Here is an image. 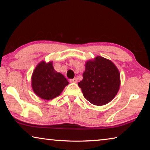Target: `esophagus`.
Wrapping results in <instances>:
<instances>
[{"mask_svg": "<svg viewBox=\"0 0 150 150\" xmlns=\"http://www.w3.org/2000/svg\"><path fill=\"white\" fill-rule=\"evenodd\" d=\"M69 81L71 83H77V79L74 78V79H70Z\"/></svg>", "mask_w": 150, "mask_h": 150, "instance_id": "1", "label": "esophagus"}]
</instances>
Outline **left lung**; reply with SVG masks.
<instances>
[{
    "label": "left lung",
    "instance_id": "1",
    "mask_svg": "<svg viewBox=\"0 0 150 150\" xmlns=\"http://www.w3.org/2000/svg\"><path fill=\"white\" fill-rule=\"evenodd\" d=\"M83 96L93 105H105L113 99L120 85V76L116 65L100 56L85 63L83 80L78 83Z\"/></svg>",
    "mask_w": 150,
    "mask_h": 150
}]
</instances>
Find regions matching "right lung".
Returning <instances> with one entry per match:
<instances>
[{
	"label": "right lung",
	"instance_id": "add662e5",
	"mask_svg": "<svg viewBox=\"0 0 150 150\" xmlns=\"http://www.w3.org/2000/svg\"><path fill=\"white\" fill-rule=\"evenodd\" d=\"M68 84L64 76L54 69L52 62L42 61L32 73V89L42 99L52 100L57 97Z\"/></svg>",
	"mask_w": 150,
	"mask_h": 150
}]
</instances>
